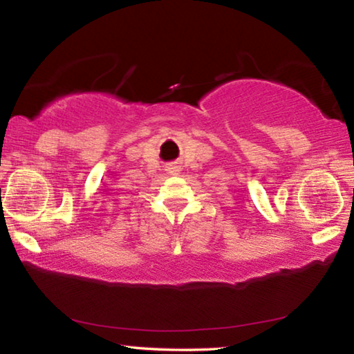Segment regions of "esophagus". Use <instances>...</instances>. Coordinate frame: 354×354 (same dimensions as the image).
Wrapping results in <instances>:
<instances>
[{
	"mask_svg": "<svg viewBox=\"0 0 354 354\" xmlns=\"http://www.w3.org/2000/svg\"><path fill=\"white\" fill-rule=\"evenodd\" d=\"M167 173L170 176H176V175H179V173H181V167H179L178 163H170V165L167 167Z\"/></svg>",
	"mask_w": 354,
	"mask_h": 354,
	"instance_id": "esophagus-1",
	"label": "esophagus"
}]
</instances>
